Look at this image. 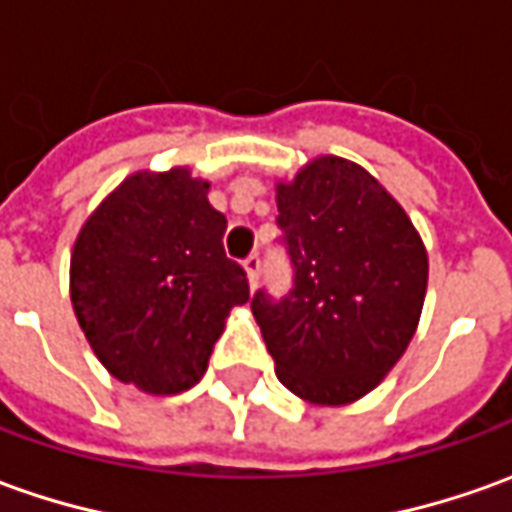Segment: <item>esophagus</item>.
<instances>
[{"label": "esophagus", "mask_w": 512, "mask_h": 512, "mask_svg": "<svg viewBox=\"0 0 512 512\" xmlns=\"http://www.w3.org/2000/svg\"><path fill=\"white\" fill-rule=\"evenodd\" d=\"M243 269H246V277H249V285L255 288L257 277H260V257L249 255L243 260Z\"/></svg>", "instance_id": "obj_1"}]
</instances>
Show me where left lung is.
Listing matches in <instances>:
<instances>
[{"label":"left lung","instance_id":"8db88e82","mask_svg":"<svg viewBox=\"0 0 512 512\" xmlns=\"http://www.w3.org/2000/svg\"><path fill=\"white\" fill-rule=\"evenodd\" d=\"M294 285L252 314L277 378L302 401H358L398 364L423 311L429 257L409 215L367 170L319 156L277 184Z\"/></svg>","mask_w":512,"mask_h":512}]
</instances>
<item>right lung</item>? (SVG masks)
Instances as JSON below:
<instances>
[{
    "label": "right lung",
    "instance_id": "right-lung-1",
    "mask_svg": "<svg viewBox=\"0 0 512 512\" xmlns=\"http://www.w3.org/2000/svg\"><path fill=\"white\" fill-rule=\"evenodd\" d=\"M187 168L128 176L72 249L69 291L83 336L117 381L184 392L207 370L229 311L249 300L224 252L227 218Z\"/></svg>",
    "mask_w": 512,
    "mask_h": 512
}]
</instances>
